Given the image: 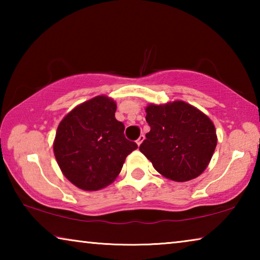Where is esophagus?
Instances as JSON below:
<instances>
[{"label": "esophagus", "instance_id": "1", "mask_svg": "<svg viewBox=\"0 0 260 260\" xmlns=\"http://www.w3.org/2000/svg\"><path fill=\"white\" fill-rule=\"evenodd\" d=\"M143 140H144V135H143V134L140 135V138H139L138 140H136V143H138V146H140V144L143 142Z\"/></svg>", "mask_w": 260, "mask_h": 260}]
</instances>
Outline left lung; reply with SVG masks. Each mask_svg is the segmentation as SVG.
<instances>
[{"label": "left lung", "instance_id": "1", "mask_svg": "<svg viewBox=\"0 0 260 260\" xmlns=\"http://www.w3.org/2000/svg\"><path fill=\"white\" fill-rule=\"evenodd\" d=\"M146 112L150 132L140 151L157 172L178 182L203 173L217 146L215 128L209 117L182 101L150 104Z\"/></svg>", "mask_w": 260, "mask_h": 260}]
</instances>
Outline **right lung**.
<instances>
[{"mask_svg": "<svg viewBox=\"0 0 260 260\" xmlns=\"http://www.w3.org/2000/svg\"><path fill=\"white\" fill-rule=\"evenodd\" d=\"M117 105L96 96L78 105L57 128L54 152L61 172L83 190H99L114 181L138 144L125 138L114 117Z\"/></svg>", "mask_w": 260, "mask_h": 260, "instance_id": "obj_1", "label": "right lung"}]
</instances>
